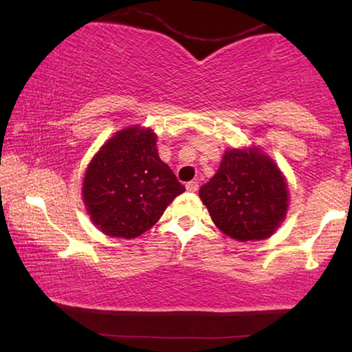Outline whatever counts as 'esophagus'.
<instances>
[{
    "label": "esophagus",
    "mask_w": 352,
    "mask_h": 352,
    "mask_svg": "<svg viewBox=\"0 0 352 352\" xmlns=\"http://www.w3.org/2000/svg\"><path fill=\"white\" fill-rule=\"evenodd\" d=\"M187 190L188 192H192V193H196L198 192V188H199V184L196 182V181H190V182H187Z\"/></svg>",
    "instance_id": "esophagus-1"
}]
</instances>
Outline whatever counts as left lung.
Returning a JSON list of instances; mask_svg holds the SVG:
<instances>
[{
	"label": "left lung",
	"mask_w": 352,
	"mask_h": 352,
	"mask_svg": "<svg viewBox=\"0 0 352 352\" xmlns=\"http://www.w3.org/2000/svg\"><path fill=\"white\" fill-rule=\"evenodd\" d=\"M199 198L214 226L241 243L269 238L289 208L286 177L258 146L226 150L217 175L201 187Z\"/></svg>",
	"instance_id": "8db88e82"
}]
</instances>
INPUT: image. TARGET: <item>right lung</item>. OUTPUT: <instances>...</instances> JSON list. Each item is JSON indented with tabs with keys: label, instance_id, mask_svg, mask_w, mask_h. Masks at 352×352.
I'll use <instances>...</instances> for the list:
<instances>
[{
	"label": "right lung",
	"instance_id": "1",
	"mask_svg": "<svg viewBox=\"0 0 352 352\" xmlns=\"http://www.w3.org/2000/svg\"><path fill=\"white\" fill-rule=\"evenodd\" d=\"M156 134L139 125L117 131L91 159L82 196L98 230L131 239L157 223L186 187L157 154Z\"/></svg>",
	"mask_w": 352,
	"mask_h": 352
}]
</instances>
